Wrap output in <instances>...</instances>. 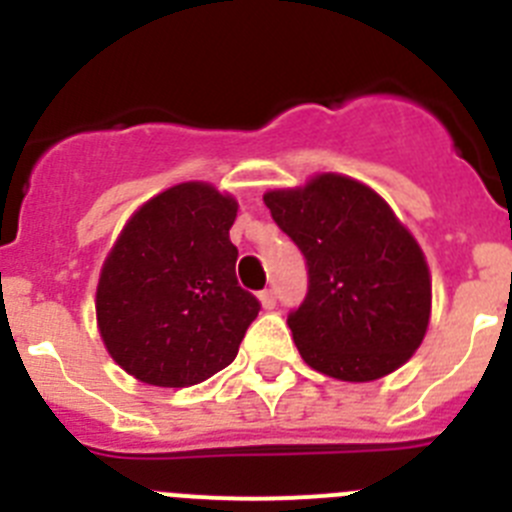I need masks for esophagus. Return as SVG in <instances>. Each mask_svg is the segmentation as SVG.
Segmentation results:
<instances>
[{
    "label": "esophagus",
    "instance_id": "obj_1",
    "mask_svg": "<svg viewBox=\"0 0 512 512\" xmlns=\"http://www.w3.org/2000/svg\"><path fill=\"white\" fill-rule=\"evenodd\" d=\"M259 300L266 310H274V307H277V295H274V289H264V292L259 295Z\"/></svg>",
    "mask_w": 512,
    "mask_h": 512
}]
</instances>
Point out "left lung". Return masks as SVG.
I'll use <instances>...</instances> for the list:
<instances>
[{"label":"left lung","mask_w":512,"mask_h":512,"mask_svg":"<svg viewBox=\"0 0 512 512\" xmlns=\"http://www.w3.org/2000/svg\"><path fill=\"white\" fill-rule=\"evenodd\" d=\"M307 266V295L287 315L302 359L343 382L395 372L431 318V277L387 202L338 174L264 194Z\"/></svg>","instance_id":"8db88e82"}]
</instances>
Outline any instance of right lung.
<instances>
[{
	"label": "right lung",
	"instance_id": "right-lung-1",
	"mask_svg": "<svg viewBox=\"0 0 512 512\" xmlns=\"http://www.w3.org/2000/svg\"><path fill=\"white\" fill-rule=\"evenodd\" d=\"M235 212L217 189L179 184L130 217L104 261L99 333L140 382L189 387L238 354L261 302L235 279Z\"/></svg>",
	"mask_w": 512,
	"mask_h": 512
}]
</instances>
